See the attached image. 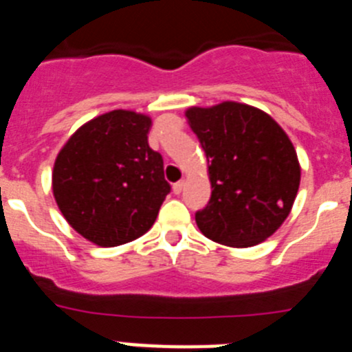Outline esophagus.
Segmentation results:
<instances>
[{"instance_id":"obj_1","label":"esophagus","mask_w":352,"mask_h":352,"mask_svg":"<svg viewBox=\"0 0 352 352\" xmlns=\"http://www.w3.org/2000/svg\"><path fill=\"white\" fill-rule=\"evenodd\" d=\"M183 188H185V182H178V183H174V185H173V192L176 195L182 194Z\"/></svg>"}]
</instances>
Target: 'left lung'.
Returning <instances> with one entry per match:
<instances>
[{"mask_svg":"<svg viewBox=\"0 0 352 352\" xmlns=\"http://www.w3.org/2000/svg\"><path fill=\"white\" fill-rule=\"evenodd\" d=\"M185 116L206 153L211 183L210 203L195 213L199 231L232 248L268 239L300 188V160L285 130L268 113L232 100L192 105Z\"/></svg>","mask_w":352,"mask_h":352,"instance_id":"1","label":"left lung"}]
</instances>
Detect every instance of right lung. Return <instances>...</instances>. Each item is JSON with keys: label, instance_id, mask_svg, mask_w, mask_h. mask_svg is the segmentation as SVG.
<instances>
[{"label": "right lung", "instance_id": "1", "mask_svg": "<svg viewBox=\"0 0 352 352\" xmlns=\"http://www.w3.org/2000/svg\"><path fill=\"white\" fill-rule=\"evenodd\" d=\"M149 129L148 114L114 109L80 125L56 157V204L68 226L98 247L146 234L169 194Z\"/></svg>", "mask_w": 352, "mask_h": 352}]
</instances>
